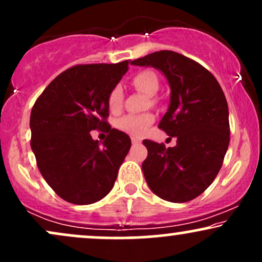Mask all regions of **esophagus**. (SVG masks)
Masks as SVG:
<instances>
[{"label":"esophagus","instance_id":"esophagus-1","mask_svg":"<svg viewBox=\"0 0 262 262\" xmlns=\"http://www.w3.org/2000/svg\"><path fill=\"white\" fill-rule=\"evenodd\" d=\"M140 139H138V138H135V137H133L132 138V143H133V145H137V144H140Z\"/></svg>","mask_w":262,"mask_h":262}]
</instances>
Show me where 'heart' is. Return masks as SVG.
Wrapping results in <instances>:
<instances>
[{"instance_id": "b5f03b06", "label": "heart", "mask_w": 262, "mask_h": 262, "mask_svg": "<svg viewBox=\"0 0 262 262\" xmlns=\"http://www.w3.org/2000/svg\"><path fill=\"white\" fill-rule=\"evenodd\" d=\"M132 85H133L138 91L145 93L150 97V104L156 103V98L154 96L160 90V81H159L158 75L151 70H141L137 73L132 79ZM123 101H124V91L121 85H116L112 87L107 97V104L111 112L117 113L122 110ZM155 121V116L152 113H143V114H127L123 116L117 121V127L122 132L134 135V137H140L146 132L150 125Z\"/></svg>"}]
</instances>
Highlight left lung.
Segmentation results:
<instances>
[{
    "instance_id": "8db88e82",
    "label": "left lung",
    "mask_w": 262,
    "mask_h": 262,
    "mask_svg": "<svg viewBox=\"0 0 262 262\" xmlns=\"http://www.w3.org/2000/svg\"><path fill=\"white\" fill-rule=\"evenodd\" d=\"M166 76L170 106L159 128L176 137V146L143 140L148 149L143 172L150 189L162 200L183 203L203 193L221 170L230 140L229 111L221 85L194 60L160 50L133 60Z\"/></svg>"
}]
</instances>
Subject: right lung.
Masks as SVG:
<instances>
[{"instance_id":"right-lung-1","label":"right lung","mask_w":262,"mask_h":262,"mask_svg":"<svg viewBox=\"0 0 262 262\" xmlns=\"http://www.w3.org/2000/svg\"><path fill=\"white\" fill-rule=\"evenodd\" d=\"M129 61L75 65L56 76L32 108L31 146L38 169L66 202H97L116 182L132 141L107 122V97ZM96 128L108 133L102 144L89 134Z\"/></svg>"}]
</instances>
